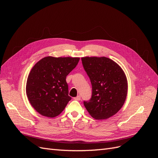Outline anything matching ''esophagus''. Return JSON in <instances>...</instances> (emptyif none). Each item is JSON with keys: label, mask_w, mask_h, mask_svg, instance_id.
I'll return each instance as SVG.
<instances>
[{"label": "esophagus", "mask_w": 158, "mask_h": 158, "mask_svg": "<svg viewBox=\"0 0 158 158\" xmlns=\"http://www.w3.org/2000/svg\"><path fill=\"white\" fill-rule=\"evenodd\" d=\"M74 99H75V100H77V101H80L81 100V96L78 95L76 97H74Z\"/></svg>", "instance_id": "1"}]
</instances>
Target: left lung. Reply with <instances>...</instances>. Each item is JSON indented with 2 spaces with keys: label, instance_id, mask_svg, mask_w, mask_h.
Listing matches in <instances>:
<instances>
[{
  "label": "left lung",
  "instance_id": "left-lung-1",
  "mask_svg": "<svg viewBox=\"0 0 158 158\" xmlns=\"http://www.w3.org/2000/svg\"><path fill=\"white\" fill-rule=\"evenodd\" d=\"M92 86V97L84 101L86 109L96 120L108 118L117 113L125 102L127 81L120 66L106 57L81 58Z\"/></svg>",
  "mask_w": 158,
  "mask_h": 158
}]
</instances>
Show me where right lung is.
Returning <instances> with one entry per match:
<instances>
[{
	"label": "right lung",
	"mask_w": 158,
	"mask_h": 158,
	"mask_svg": "<svg viewBox=\"0 0 158 158\" xmlns=\"http://www.w3.org/2000/svg\"><path fill=\"white\" fill-rule=\"evenodd\" d=\"M79 57H45L35 64L27 81L26 94L40 114L54 118L71 100L66 77L77 66Z\"/></svg>",
	"instance_id": "obj_1"
}]
</instances>
